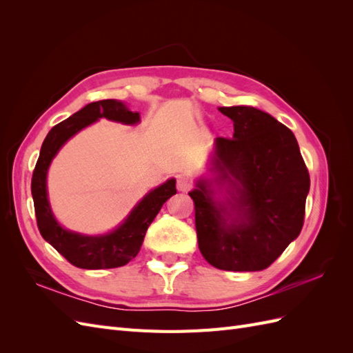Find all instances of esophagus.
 Listing matches in <instances>:
<instances>
[{"label": "esophagus", "mask_w": 353, "mask_h": 353, "mask_svg": "<svg viewBox=\"0 0 353 353\" xmlns=\"http://www.w3.org/2000/svg\"><path fill=\"white\" fill-rule=\"evenodd\" d=\"M176 188H178V191H181V193H187V191L191 188V183L184 176H178Z\"/></svg>", "instance_id": "esophagus-1"}]
</instances>
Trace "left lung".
I'll use <instances>...</instances> for the list:
<instances>
[{"label": "left lung", "mask_w": 353, "mask_h": 353, "mask_svg": "<svg viewBox=\"0 0 353 353\" xmlns=\"http://www.w3.org/2000/svg\"><path fill=\"white\" fill-rule=\"evenodd\" d=\"M232 140L216 138L209 175L190 191L199 249L223 271H262L303 227L309 174L294 134L250 105L219 108Z\"/></svg>", "instance_id": "left-lung-1"}]
</instances>
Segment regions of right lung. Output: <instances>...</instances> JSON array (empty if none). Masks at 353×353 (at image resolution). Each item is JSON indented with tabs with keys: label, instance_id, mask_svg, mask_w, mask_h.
<instances>
[{
	"label": "right lung",
	"instance_id": "obj_1",
	"mask_svg": "<svg viewBox=\"0 0 353 353\" xmlns=\"http://www.w3.org/2000/svg\"><path fill=\"white\" fill-rule=\"evenodd\" d=\"M101 117L123 125H137L141 121L140 113L131 112L122 101L101 100L87 104L66 121L51 128L42 143L30 184L41 236L72 265L82 270L119 268L134 259L141 249L147 228L162 209L163 203L176 194V181L175 178H170L162 185L148 191L114 230L100 234V236H87V234L74 232L60 225L48 200V168L60 148L73 135Z\"/></svg>",
	"mask_w": 353,
	"mask_h": 353
}]
</instances>
